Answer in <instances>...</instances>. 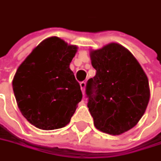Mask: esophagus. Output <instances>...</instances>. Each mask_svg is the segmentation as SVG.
Instances as JSON below:
<instances>
[{
  "label": "esophagus",
  "mask_w": 161,
  "mask_h": 161,
  "mask_svg": "<svg viewBox=\"0 0 161 161\" xmlns=\"http://www.w3.org/2000/svg\"><path fill=\"white\" fill-rule=\"evenodd\" d=\"M80 88H81V90H82V93H83V95H84L85 87H86V82H85V81H81V82L80 83Z\"/></svg>",
  "instance_id": "34e87169"
}]
</instances>
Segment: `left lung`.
I'll use <instances>...</instances> for the list:
<instances>
[{
	"label": "left lung",
	"mask_w": 161,
	"mask_h": 161,
	"mask_svg": "<svg viewBox=\"0 0 161 161\" xmlns=\"http://www.w3.org/2000/svg\"><path fill=\"white\" fill-rule=\"evenodd\" d=\"M97 70L86 85L88 107L95 127L110 135H120L135 127L148 105L147 76L128 49L110 43L93 50Z\"/></svg>",
	"instance_id": "8db88e82"
}]
</instances>
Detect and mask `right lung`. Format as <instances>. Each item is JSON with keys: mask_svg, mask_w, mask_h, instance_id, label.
Instances as JSON below:
<instances>
[{"mask_svg": "<svg viewBox=\"0 0 161 161\" xmlns=\"http://www.w3.org/2000/svg\"><path fill=\"white\" fill-rule=\"evenodd\" d=\"M76 49L59 38H48L17 70L12 82L15 97L23 116L36 128H63L81 101L80 86L69 68Z\"/></svg>", "mask_w": 161, "mask_h": 161, "instance_id": "obj_1", "label": "right lung"}]
</instances>
